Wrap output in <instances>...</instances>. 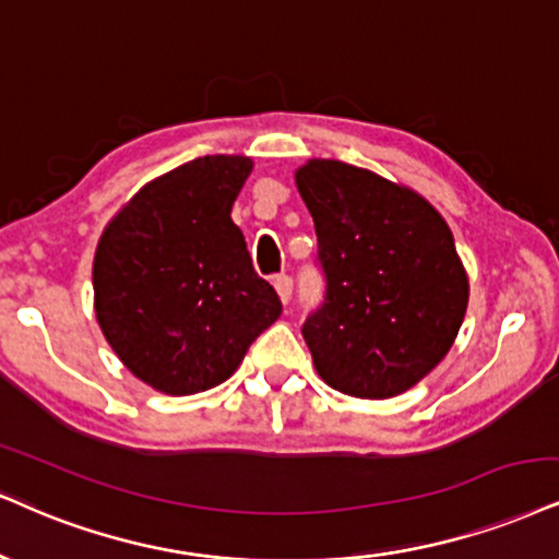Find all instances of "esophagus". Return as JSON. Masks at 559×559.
Returning a JSON list of instances; mask_svg holds the SVG:
<instances>
[{
    "label": "esophagus",
    "mask_w": 559,
    "mask_h": 559,
    "mask_svg": "<svg viewBox=\"0 0 559 559\" xmlns=\"http://www.w3.org/2000/svg\"><path fill=\"white\" fill-rule=\"evenodd\" d=\"M274 290H277L280 300L287 306V302H290V298H293V277H290V274H277V277H274Z\"/></svg>",
    "instance_id": "34e87169"
}]
</instances>
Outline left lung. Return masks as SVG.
I'll return each instance as SVG.
<instances>
[{"label":"left lung","instance_id":"obj_1","mask_svg":"<svg viewBox=\"0 0 559 559\" xmlns=\"http://www.w3.org/2000/svg\"><path fill=\"white\" fill-rule=\"evenodd\" d=\"M295 183L326 280L302 323L319 376L357 399H391L443 360L469 277L440 212L402 183L342 160H308Z\"/></svg>","mask_w":559,"mask_h":559}]
</instances>
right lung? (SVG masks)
I'll use <instances>...</instances> for the list:
<instances>
[{"label": "right lung", "mask_w": 559, "mask_h": 559, "mask_svg": "<svg viewBox=\"0 0 559 559\" xmlns=\"http://www.w3.org/2000/svg\"><path fill=\"white\" fill-rule=\"evenodd\" d=\"M251 168L243 155L178 165L142 186L95 248L103 336L163 394L189 396L227 381L282 313L230 217Z\"/></svg>", "instance_id": "1"}]
</instances>
